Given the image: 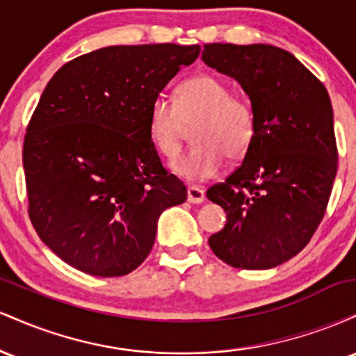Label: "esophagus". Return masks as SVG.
Returning <instances> with one entry per match:
<instances>
[{
  "label": "esophagus",
  "mask_w": 356,
  "mask_h": 356,
  "mask_svg": "<svg viewBox=\"0 0 356 356\" xmlns=\"http://www.w3.org/2000/svg\"><path fill=\"white\" fill-rule=\"evenodd\" d=\"M187 201L191 204H201L206 201V192H204L202 187L189 186L187 187Z\"/></svg>",
  "instance_id": "obj_1"
}]
</instances>
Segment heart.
<instances>
[{
  "mask_svg": "<svg viewBox=\"0 0 356 356\" xmlns=\"http://www.w3.org/2000/svg\"><path fill=\"white\" fill-rule=\"evenodd\" d=\"M194 147L174 161L172 170L186 181L216 177L224 157L248 152L256 130L254 108L246 97L231 93L214 75H194L175 90V104L157 97L150 105L149 137L157 152L174 159L182 147L186 125H191Z\"/></svg>",
  "mask_w": 356,
  "mask_h": 356,
  "instance_id": "obj_1",
  "label": "heart"
}]
</instances>
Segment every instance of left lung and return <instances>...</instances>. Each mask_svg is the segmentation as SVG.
I'll return each instance as SVG.
<instances>
[{
	"label": "left lung",
	"mask_w": 356,
	"mask_h": 356,
	"mask_svg": "<svg viewBox=\"0 0 356 356\" xmlns=\"http://www.w3.org/2000/svg\"><path fill=\"white\" fill-rule=\"evenodd\" d=\"M202 60L239 81L256 117L243 164L207 189L227 214L209 246L232 268H275L309 243L326 212L338 167L332 102L300 60L271 44H204Z\"/></svg>",
	"instance_id": "1"
}]
</instances>
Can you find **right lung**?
Wrapping results in <instances>:
<instances>
[{
  "mask_svg": "<svg viewBox=\"0 0 356 356\" xmlns=\"http://www.w3.org/2000/svg\"><path fill=\"white\" fill-rule=\"evenodd\" d=\"M201 47L120 44L60 68L23 144L28 216L60 259L87 275L124 276L154 246L162 211L187 199L149 137L162 88Z\"/></svg>",
  "mask_w": 356,
  "mask_h": 356,
  "instance_id": "obj_1",
  "label": "right lung"
}]
</instances>
